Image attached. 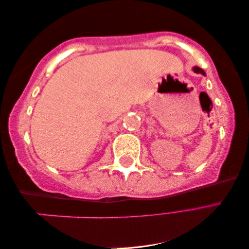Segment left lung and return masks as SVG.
<instances>
[{
    "mask_svg": "<svg viewBox=\"0 0 249 249\" xmlns=\"http://www.w3.org/2000/svg\"><path fill=\"white\" fill-rule=\"evenodd\" d=\"M193 71H194V72H196V74H202L203 76H205V71H203L202 68H199L197 66H194L193 67Z\"/></svg>",
    "mask_w": 249,
    "mask_h": 249,
    "instance_id": "left-lung-1",
    "label": "left lung"
}]
</instances>
